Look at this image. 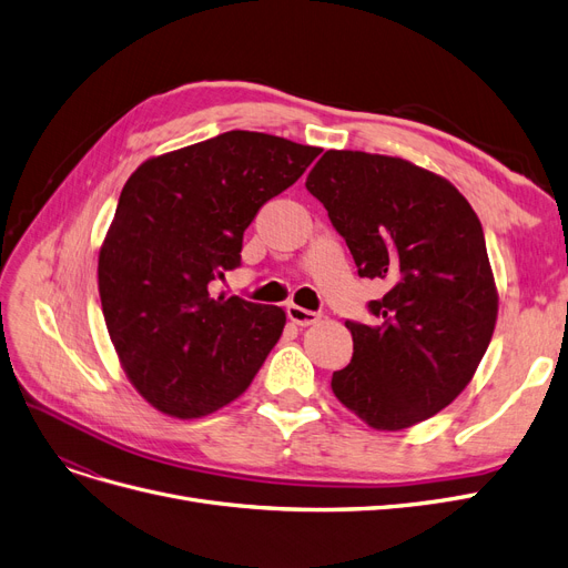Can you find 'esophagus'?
Masks as SVG:
<instances>
[{"label":"esophagus","instance_id":"obj_1","mask_svg":"<svg viewBox=\"0 0 568 568\" xmlns=\"http://www.w3.org/2000/svg\"><path fill=\"white\" fill-rule=\"evenodd\" d=\"M286 314H288V320L296 324V326H312V324L320 322V314L312 312V310H305L301 305H288Z\"/></svg>","mask_w":568,"mask_h":568}]
</instances>
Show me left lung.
<instances>
[{
	"instance_id": "obj_1",
	"label": "left lung",
	"mask_w": 568,
	"mask_h": 568,
	"mask_svg": "<svg viewBox=\"0 0 568 568\" xmlns=\"http://www.w3.org/2000/svg\"><path fill=\"white\" fill-rule=\"evenodd\" d=\"M345 237L358 277L382 280L373 324L347 322L349 366L331 389L377 430L440 413L478 371L498 293L478 214L440 174L366 151H326L305 181Z\"/></svg>"
}]
</instances>
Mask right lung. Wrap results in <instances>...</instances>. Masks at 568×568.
<instances>
[{
  "label": "right lung",
  "instance_id": "right-lung-1",
  "mask_svg": "<svg viewBox=\"0 0 568 568\" xmlns=\"http://www.w3.org/2000/svg\"><path fill=\"white\" fill-rule=\"evenodd\" d=\"M320 146L231 130L130 174L100 246L98 286L121 366L155 410L193 419L246 392L286 324L275 305L212 296L256 212Z\"/></svg>",
  "mask_w": 568,
  "mask_h": 568
}]
</instances>
